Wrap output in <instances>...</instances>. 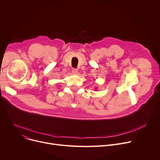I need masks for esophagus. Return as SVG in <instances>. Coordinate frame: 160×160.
<instances>
[{"label":"esophagus","mask_w":160,"mask_h":160,"mask_svg":"<svg viewBox=\"0 0 160 160\" xmlns=\"http://www.w3.org/2000/svg\"><path fill=\"white\" fill-rule=\"evenodd\" d=\"M72 72L74 74H77L78 72V69H72Z\"/></svg>","instance_id":"obj_1"}]
</instances>
